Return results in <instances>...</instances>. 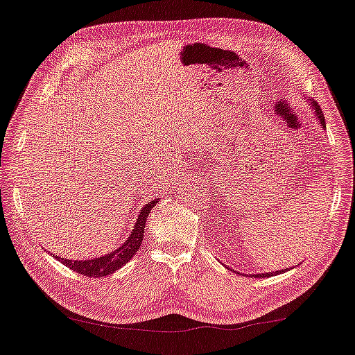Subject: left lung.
Instances as JSON below:
<instances>
[{
    "instance_id": "1",
    "label": "left lung",
    "mask_w": 355,
    "mask_h": 355,
    "mask_svg": "<svg viewBox=\"0 0 355 355\" xmlns=\"http://www.w3.org/2000/svg\"><path fill=\"white\" fill-rule=\"evenodd\" d=\"M309 103H311V107H312V110H314L315 116L318 118V121H320V126H322L323 129H326V124H324V116H323V112H322L320 106H318V104H317L314 100H309ZM229 269H231V268H229ZM289 269H293V268H286V269H282V270H275V272H265V274H251V277H255V279H265V277H272V275H277V274H283V272H286V270H289ZM237 274H240V272H237Z\"/></svg>"
}]
</instances>
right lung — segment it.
I'll list each match as a JSON object with an SVG mask.
<instances>
[{
	"label": "right lung",
	"mask_w": 355,
	"mask_h": 355,
	"mask_svg": "<svg viewBox=\"0 0 355 355\" xmlns=\"http://www.w3.org/2000/svg\"><path fill=\"white\" fill-rule=\"evenodd\" d=\"M158 203V198L148 201V205L141 207V212L138 214V218L134 225V231L130 232L128 240H124L123 245L115 249V251L104 254L101 257H96L92 260H67L62 259V257L53 255L55 259L61 261L62 265L71 268L72 270L78 274H83L86 277H94V279H98V277H104L115 272V270L120 269L121 266L126 265V263L135 255V252L140 249L143 243V235H144V225L146 218L150 212L152 207ZM51 254V252H49Z\"/></svg>",
	"instance_id": "add662e5"
}]
</instances>
